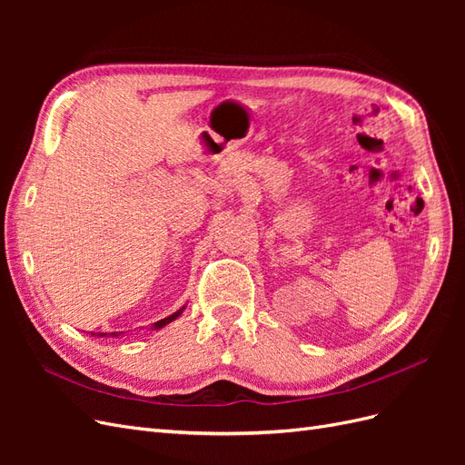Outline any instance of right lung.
Listing matches in <instances>:
<instances>
[{
    "label": "right lung",
    "instance_id": "add662e5",
    "mask_svg": "<svg viewBox=\"0 0 465 465\" xmlns=\"http://www.w3.org/2000/svg\"><path fill=\"white\" fill-rule=\"evenodd\" d=\"M182 311H184V308H180V311L178 312H174V314H171V316H168V318H163V320H159L157 323H154V330H159V328H163V326H166V323H171L173 320H176L178 316H180V312ZM104 335V333H103ZM116 335V333H114Z\"/></svg>",
    "mask_w": 465,
    "mask_h": 465
}]
</instances>
